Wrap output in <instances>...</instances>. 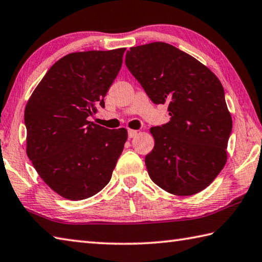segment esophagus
<instances>
[{
    "label": "esophagus",
    "mask_w": 262,
    "mask_h": 262,
    "mask_svg": "<svg viewBox=\"0 0 262 262\" xmlns=\"http://www.w3.org/2000/svg\"><path fill=\"white\" fill-rule=\"evenodd\" d=\"M137 135V130H134V129H128V137L129 138H133L135 137Z\"/></svg>",
    "instance_id": "esophagus-1"
}]
</instances>
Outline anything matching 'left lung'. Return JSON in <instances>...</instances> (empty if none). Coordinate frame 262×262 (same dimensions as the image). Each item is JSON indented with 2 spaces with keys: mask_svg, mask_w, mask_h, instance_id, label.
Wrapping results in <instances>:
<instances>
[{
  "mask_svg": "<svg viewBox=\"0 0 262 262\" xmlns=\"http://www.w3.org/2000/svg\"><path fill=\"white\" fill-rule=\"evenodd\" d=\"M126 66L156 104H168L170 121L152 127L155 147L145 157L150 178L175 195L203 191L227 160L232 117L211 70L170 44L130 48Z\"/></svg>",
  "mask_w": 262,
  "mask_h": 262,
  "instance_id": "obj_1",
  "label": "left lung"
}]
</instances>
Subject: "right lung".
I'll return each mask as SVG.
<instances>
[{"mask_svg": "<svg viewBox=\"0 0 262 262\" xmlns=\"http://www.w3.org/2000/svg\"><path fill=\"white\" fill-rule=\"evenodd\" d=\"M125 48L75 52L51 67L25 109L27 156L55 193L79 201L110 182L127 130L89 121L122 64Z\"/></svg>", "mask_w": 262, "mask_h": 262, "instance_id": "1", "label": "right lung"}]
</instances>
